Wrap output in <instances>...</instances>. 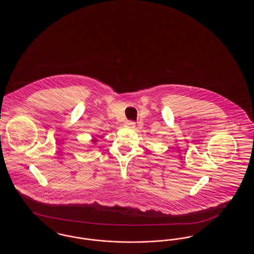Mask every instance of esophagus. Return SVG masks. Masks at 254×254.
<instances>
[{"mask_svg": "<svg viewBox=\"0 0 254 254\" xmlns=\"http://www.w3.org/2000/svg\"><path fill=\"white\" fill-rule=\"evenodd\" d=\"M125 126L127 127V128H134L136 127L135 123L133 121H127L125 123Z\"/></svg>", "mask_w": 254, "mask_h": 254, "instance_id": "1", "label": "esophagus"}]
</instances>
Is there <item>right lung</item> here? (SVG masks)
Listing matches in <instances>:
<instances>
[{"label":"right lung","mask_w":254,"mask_h":254,"mask_svg":"<svg viewBox=\"0 0 254 254\" xmlns=\"http://www.w3.org/2000/svg\"><path fill=\"white\" fill-rule=\"evenodd\" d=\"M97 140L96 139H92V141H91V142H92V143H93V144H95V142H96Z\"/></svg>","instance_id":"obj_1"}]
</instances>
